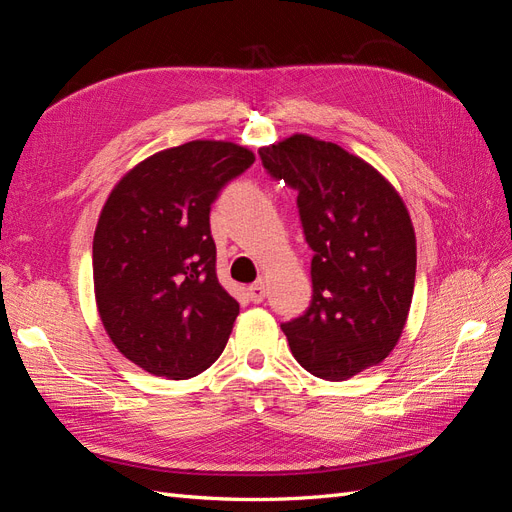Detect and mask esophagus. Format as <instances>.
<instances>
[{
	"label": "esophagus",
	"instance_id": "34e87169",
	"mask_svg": "<svg viewBox=\"0 0 512 512\" xmlns=\"http://www.w3.org/2000/svg\"><path fill=\"white\" fill-rule=\"evenodd\" d=\"M247 294H250V299L254 303H260L262 299H265V282L258 277V280L254 284H250V288H247Z\"/></svg>",
	"mask_w": 512,
	"mask_h": 512
}]
</instances>
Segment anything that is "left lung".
<instances>
[{
	"label": "left lung",
	"instance_id": "1",
	"mask_svg": "<svg viewBox=\"0 0 512 512\" xmlns=\"http://www.w3.org/2000/svg\"><path fill=\"white\" fill-rule=\"evenodd\" d=\"M262 166L299 192L312 247V303L282 324L309 374L346 380L382 363L404 333L416 275L410 213L363 158L309 134L260 147Z\"/></svg>",
	"mask_w": 512,
	"mask_h": 512
}]
</instances>
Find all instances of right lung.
<instances>
[{"mask_svg":"<svg viewBox=\"0 0 512 512\" xmlns=\"http://www.w3.org/2000/svg\"><path fill=\"white\" fill-rule=\"evenodd\" d=\"M228 141L153 153L119 179L94 235L98 314L115 348L153 376L185 380L222 354L239 303L218 282L209 211L254 164Z\"/></svg>","mask_w":512,"mask_h":512,"instance_id":"1","label":"right lung"}]
</instances>
